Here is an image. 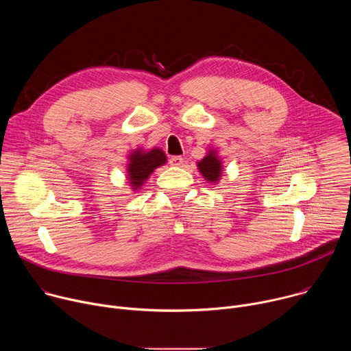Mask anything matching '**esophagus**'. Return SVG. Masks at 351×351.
I'll use <instances>...</instances> for the list:
<instances>
[{"instance_id":"1","label":"esophagus","mask_w":351,"mask_h":351,"mask_svg":"<svg viewBox=\"0 0 351 351\" xmlns=\"http://www.w3.org/2000/svg\"><path fill=\"white\" fill-rule=\"evenodd\" d=\"M169 162H171V165H173V167H182V165L184 164V158L180 157V156H175V157L171 158Z\"/></svg>"}]
</instances>
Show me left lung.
<instances>
[{"label": "left lung", "instance_id": "8db88e82", "mask_svg": "<svg viewBox=\"0 0 351 351\" xmlns=\"http://www.w3.org/2000/svg\"><path fill=\"white\" fill-rule=\"evenodd\" d=\"M198 171L204 176L206 180L217 183L221 179L222 175V161L219 160V157L217 156L215 149H210L208 154L197 162Z\"/></svg>", "mask_w": 351, "mask_h": 351}]
</instances>
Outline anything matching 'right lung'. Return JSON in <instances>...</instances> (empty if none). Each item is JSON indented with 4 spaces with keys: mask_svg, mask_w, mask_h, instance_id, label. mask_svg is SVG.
Here are the masks:
<instances>
[{
    "mask_svg": "<svg viewBox=\"0 0 351 351\" xmlns=\"http://www.w3.org/2000/svg\"><path fill=\"white\" fill-rule=\"evenodd\" d=\"M164 164H167V156L161 148L156 147L149 152H143V148L134 149L128 162V179L132 189H140L154 169Z\"/></svg>",
    "mask_w": 351,
    "mask_h": 351,
    "instance_id": "obj_1",
    "label": "right lung"
}]
</instances>
